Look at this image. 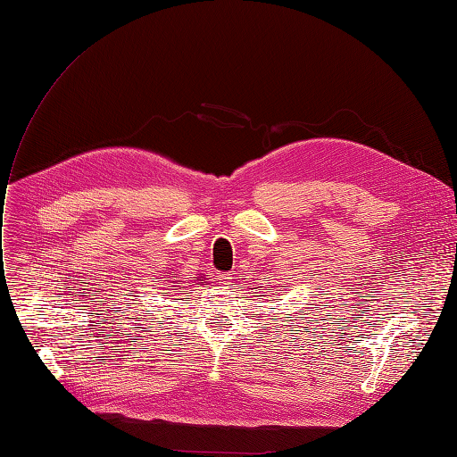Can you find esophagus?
Masks as SVG:
<instances>
[{"label": "esophagus", "mask_w": 457, "mask_h": 457, "mask_svg": "<svg viewBox=\"0 0 457 457\" xmlns=\"http://www.w3.org/2000/svg\"><path fill=\"white\" fill-rule=\"evenodd\" d=\"M219 284H220V286H228V284H232V274H230V272L219 274Z\"/></svg>", "instance_id": "esophagus-1"}]
</instances>
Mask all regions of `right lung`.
Instances as JSON below:
<instances>
[{"mask_svg": "<svg viewBox=\"0 0 457 457\" xmlns=\"http://www.w3.org/2000/svg\"><path fill=\"white\" fill-rule=\"evenodd\" d=\"M173 278H175V276H173Z\"/></svg>", "mask_w": 457, "mask_h": 457, "instance_id": "obj_1", "label": "right lung"}]
</instances>
